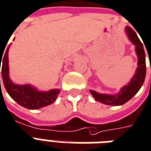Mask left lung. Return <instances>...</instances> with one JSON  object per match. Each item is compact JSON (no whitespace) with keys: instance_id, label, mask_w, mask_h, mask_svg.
<instances>
[{"instance_id":"8db88e82","label":"left lung","mask_w":151,"mask_h":151,"mask_svg":"<svg viewBox=\"0 0 151 151\" xmlns=\"http://www.w3.org/2000/svg\"><path fill=\"white\" fill-rule=\"evenodd\" d=\"M126 31L129 39L136 46V51L138 56V68H137L136 74L132 78L130 83L123 87L119 92L116 95H105L97 93L94 91H90L91 94L96 101L105 105H121L125 104L134 96L135 94L137 93V91L140 90L145 81L146 65L144 47L142 46V42L138 38L137 33L131 27H127Z\"/></svg>"}]
</instances>
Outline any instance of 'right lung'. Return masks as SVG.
Masks as SVG:
<instances>
[{
  "label": "right lung",
  "instance_id": "right-lung-1",
  "mask_svg": "<svg viewBox=\"0 0 151 151\" xmlns=\"http://www.w3.org/2000/svg\"><path fill=\"white\" fill-rule=\"evenodd\" d=\"M8 50L9 46L5 53L3 51L4 57H2V54L1 55H0V71L2 60L1 75L3 83L10 97L16 101L19 105L29 109H37L54 103L60 93V89H54L46 92H42L37 91L35 88L32 87L29 85H17L10 81L9 78Z\"/></svg>",
  "mask_w": 151,
  "mask_h": 151
}]
</instances>
